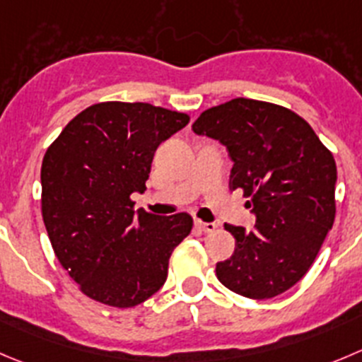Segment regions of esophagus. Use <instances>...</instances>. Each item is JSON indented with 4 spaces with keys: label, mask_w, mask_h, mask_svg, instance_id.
Instances as JSON below:
<instances>
[{
    "label": "esophagus",
    "mask_w": 362,
    "mask_h": 362,
    "mask_svg": "<svg viewBox=\"0 0 362 362\" xmlns=\"http://www.w3.org/2000/svg\"><path fill=\"white\" fill-rule=\"evenodd\" d=\"M195 226H197L202 233H213V230H216L215 222H201V220H197V222H195Z\"/></svg>",
    "instance_id": "1"
}]
</instances>
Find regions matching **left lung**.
I'll use <instances>...</instances> for the list:
<instances>
[{
    "instance_id": "obj_1",
    "label": "left lung",
    "mask_w": 362,
    "mask_h": 362,
    "mask_svg": "<svg viewBox=\"0 0 362 362\" xmlns=\"http://www.w3.org/2000/svg\"><path fill=\"white\" fill-rule=\"evenodd\" d=\"M194 133L218 140L233 160L229 188L243 190L252 230L226 223L236 247L216 277L247 298L277 297L311 268L336 216V161L291 110L236 98L201 113Z\"/></svg>"
}]
</instances>
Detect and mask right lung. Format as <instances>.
<instances>
[{
    "label": "right lung",
    "instance_id": "obj_1",
    "mask_svg": "<svg viewBox=\"0 0 362 362\" xmlns=\"http://www.w3.org/2000/svg\"><path fill=\"white\" fill-rule=\"evenodd\" d=\"M188 120L149 103H98L47 147L44 226L60 264L92 300L133 308L167 281L172 250L194 220L135 209L132 194L146 190L158 146Z\"/></svg>",
    "mask_w": 362,
    "mask_h": 362
}]
</instances>
